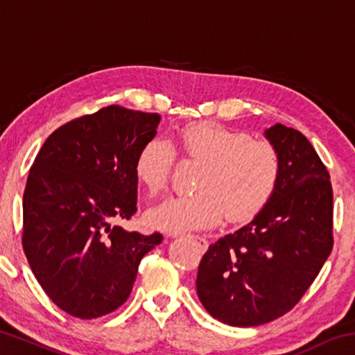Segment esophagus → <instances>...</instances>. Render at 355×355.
Returning <instances> with one entry per match:
<instances>
[{
  "label": "esophagus",
  "mask_w": 355,
  "mask_h": 355,
  "mask_svg": "<svg viewBox=\"0 0 355 355\" xmlns=\"http://www.w3.org/2000/svg\"><path fill=\"white\" fill-rule=\"evenodd\" d=\"M191 238H194V239H196V241H197V243H199V245H200V248H202V249H207V245H208V241H207V239H205V238H203V236H199V235H192Z\"/></svg>",
  "instance_id": "34e87169"
}]
</instances>
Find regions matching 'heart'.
<instances>
[{
	"label": "heart",
	"instance_id": "heart-1",
	"mask_svg": "<svg viewBox=\"0 0 355 355\" xmlns=\"http://www.w3.org/2000/svg\"><path fill=\"white\" fill-rule=\"evenodd\" d=\"M173 148L202 164L194 196L172 197L147 214L159 230L182 232L227 222L249 220L271 200L282 175V158L272 142L252 139L244 131L194 123L173 135ZM150 139L137 152L135 175L150 197L163 194L175 164V152Z\"/></svg>",
	"mask_w": 355,
	"mask_h": 355
}]
</instances>
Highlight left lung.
Returning <instances> with one entry per match:
<instances>
[{
  "instance_id": "1",
  "label": "left lung",
  "mask_w": 355,
  "mask_h": 355,
  "mask_svg": "<svg viewBox=\"0 0 355 355\" xmlns=\"http://www.w3.org/2000/svg\"><path fill=\"white\" fill-rule=\"evenodd\" d=\"M277 147L282 175L254 220L211 244L197 271V296L216 320L261 326L288 313L334 248L330 175L300 131L282 123L264 131Z\"/></svg>"
}]
</instances>
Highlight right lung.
<instances>
[{"label":"right lung","mask_w":355,"mask_h":355,"mask_svg":"<svg viewBox=\"0 0 355 355\" xmlns=\"http://www.w3.org/2000/svg\"><path fill=\"white\" fill-rule=\"evenodd\" d=\"M161 117L111 105L48 136L23 194L21 244L46 296L80 320L117 310L163 241L114 224L137 211L135 161Z\"/></svg>","instance_id":"right-lung-1"}]
</instances>
